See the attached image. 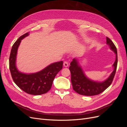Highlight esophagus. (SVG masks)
<instances>
[{"label":"esophagus","mask_w":127,"mask_h":127,"mask_svg":"<svg viewBox=\"0 0 127 127\" xmlns=\"http://www.w3.org/2000/svg\"><path fill=\"white\" fill-rule=\"evenodd\" d=\"M63 64H64V66L65 67H67L69 66V64H68V62H67V61H64Z\"/></svg>","instance_id":"1"}]
</instances>
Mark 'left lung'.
I'll list each match as a JSON object with an SVG mask.
<instances>
[{"instance_id":"obj_1","label":"left lung","mask_w":127,"mask_h":127,"mask_svg":"<svg viewBox=\"0 0 127 127\" xmlns=\"http://www.w3.org/2000/svg\"><path fill=\"white\" fill-rule=\"evenodd\" d=\"M106 44L116 55V59L112 67L113 70L110 76L103 81H96L88 78L80 65L79 59L75 58L70 63L69 70L71 72V81L74 90L77 93L85 96H93L100 94L109 87L112 83L116 72L118 56L117 50L114 43L106 37Z\"/></svg>"}]
</instances>
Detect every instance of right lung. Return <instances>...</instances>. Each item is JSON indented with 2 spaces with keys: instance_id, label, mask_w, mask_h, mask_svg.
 <instances>
[{
  "instance_id": "add662e5",
  "label": "right lung",
  "mask_w": 127,
  "mask_h": 127,
  "mask_svg": "<svg viewBox=\"0 0 127 127\" xmlns=\"http://www.w3.org/2000/svg\"><path fill=\"white\" fill-rule=\"evenodd\" d=\"M29 34V32L24 34L13 44L9 57V69L14 83L22 90L29 94L41 95L51 89L56 76L63 68V61L52 63L42 70L34 73L19 71L16 66L18 49L21 41Z\"/></svg>"
}]
</instances>
